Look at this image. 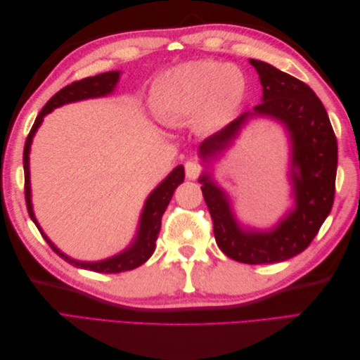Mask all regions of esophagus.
Here are the masks:
<instances>
[{"instance_id": "1", "label": "esophagus", "mask_w": 360, "mask_h": 360, "mask_svg": "<svg viewBox=\"0 0 360 360\" xmlns=\"http://www.w3.org/2000/svg\"><path fill=\"white\" fill-rule=\"evenodd\" d=\"M184 171H186V177L191 180H197L201 174V167L198 165L197 162H186V165H184Z\"/></svg>"}]
</instances>
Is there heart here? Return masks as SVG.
Returning a JSON list of instances; mask_svg holds the SVG:
<instances>
[{
    "mask_svg": "<svg viewBox=\"0 0 360 360\" xmlns=\"http://www.w3.org/2000/svg\"><path fill=\"white\" fill-rule=\"evenodd\" d=\"M245 93L240 69L192 61L160 75L151 89V101L163 123L181 124L197 117L201 129L214 132L233 118Z\"/></svg>",
    "mask_w": 360,
    "mask_h": 360,
    "instance_id": "heart-1",
    "label": "heart"
}]
</instances>
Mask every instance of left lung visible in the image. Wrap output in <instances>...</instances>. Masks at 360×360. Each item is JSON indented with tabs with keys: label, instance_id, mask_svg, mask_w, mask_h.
<instances>
[{
	"label": "left lung",
	"instance_id": "left-lung-1",
	"mask_svg": "<svg viewBox=\"0 0 360 360\" xmlns=\"http://www.w3.org/2000/svg\"><path fill=\"white\" fill-rule=\"evenodd\" d=\"M263 85V102L205 138L200 158L209 162L231 146L250 117L266 115L285 126L291 141L294 209L269 231L245 230L233 214L225 192L204 172L200 181L213 221L217 246L246 264H271L303 252L329 216L335 198L338 144L326 108L309 86L271 64L249 60Z\"/></svg>",
	"mask_w": 360,
	"mask_h": 360
}]
</instances>
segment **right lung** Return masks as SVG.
Wrapping results in <instances>:
<instances>
[{"label":"right lung","instance_id":"obj_1","mask_svg":"<svg viewBox=\"0 0 360 360\" xmlns=\"http://www.w3.org/2000/svg\"><path fill=\"white\" fill-rule=\"evenodd\" d=\"M120 78V72H106L96 76H90V78H84L81 81H75L69 85L64 86L58 93L53 94L48 103L41 108V111L36 117V122L32 124L30 134L25 141L24 147V172H25V202L28 214L39 228L41 237L45 238L46 243L52 248L56 254H58L64 261H68L72 266L79 267V269H89L97 274H120V271L132 270L144 264L146 261L155 252L156 240L160 231V224H162V216L165 213L167 207L172 198L174 191L177 189L179 184L184 180V168L181 165L176 167L169 176L163 180L159 186L148 195L146 201L143 214H141L139 226H138V234L135 237L134 243L130 245L122 254L115 257L106 258L102 261H94V263H85V261H78L63 254L61 250L53 245L48 236L41 231V228L37 224V219L34 213H32V205H31V186H30V147L32 136H34L36 130L43 122V117L49 114L52 110L70 102H78L84 99H91V97H101L106 96L114 91L115 85Z\"/></svg>","mask_w":360,"mask_h":360}]
</instances>
